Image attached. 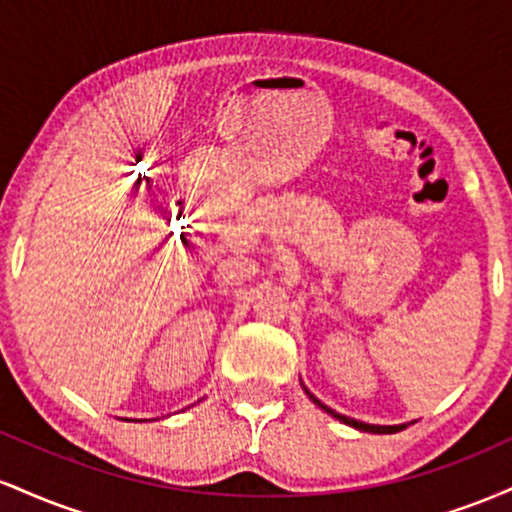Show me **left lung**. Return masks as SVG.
<instances>
[{"instance_id":"left-lung-1","label":"left lung","mask_w":512,"mask_h":512,"mask_svg":"<svg viewBox=\"0 0 512 512\" xmlns=\"http://www.w3.org/2000/svg\"><path fill=\"white\" fill-rule=\"evenodd\" d=\"M303 390H305V387H303ZM305 392H308V390H305ZM308 397L310 399H313V402L317 404V407H322V409H325L327 411V414H332L334 416V419H339V421H344V424H349V426H354V428H358V431H366V433H397V431H402V428H407V426H373V424H363V421H356V419H349V416H344V414H337V411H334V409H330V407H325V404H322L320 402V399H317V397H313V395H310V392H308Z\"/></svg>"}]
</instances>
